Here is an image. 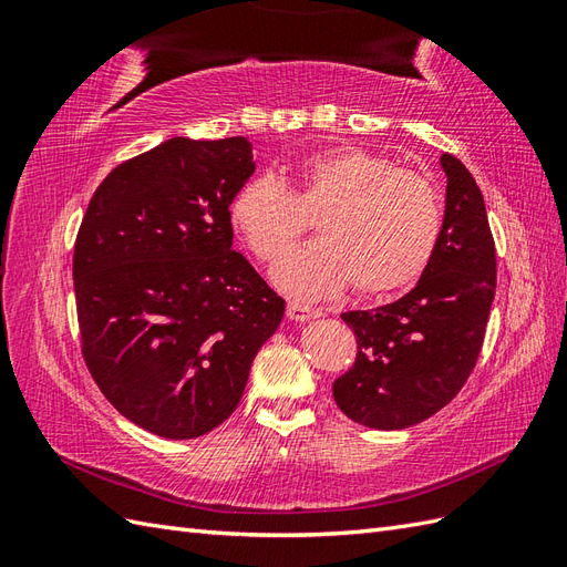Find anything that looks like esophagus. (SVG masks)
Wrapping results in <instances>:
<instances>
[{"instance_id": "34e87169", "label": "esophagus", "mask_w": 567, "mask_h": 567, "mask_svg": "<svg viewBox=\"0 0 567 567\" xmlns=\"http://www.w3.org/2000/svg\"><path fill=\"white\" fill-rule=\"evenodd\" d=\"M286 315H288L290 321H310V319L321 317V310H317V307H310V305H302V302L290 300Z\"/></svg>"}]
</instances>
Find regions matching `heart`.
Instances as JSON below:
<instances>
[{"label": "heart", "instance_id": "obj_1", "mask_svg": "<svg viewBox=\"0 0 567 567\" xmlns=\"http://www.w3.org/2000/svg\"><path fill=\"white\" fill-rule=\"evenodd\" d=\"M290 188L269 173L246 179L229 217L260 260H279L319 219V241L290 252L274 279L300 298H323L350 281L359 293L383 296L414 284L431 262L442 231L433 182L394 167L381 153L333 146L296 165Z\"/></svg>", "mask_w": 567, "mask_h": 567}]
</instances>
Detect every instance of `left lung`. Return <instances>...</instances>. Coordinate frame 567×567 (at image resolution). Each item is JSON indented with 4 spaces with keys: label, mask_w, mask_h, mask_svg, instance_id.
Wrapping results in <instances>:
<instances>
[{
    "label": "left lung",
    "mask_w": 567,
    "mask_h": 567,
    "mask_svg": "<svg viewBox=\"0 0 567 567\" xmlns=\"http://www.w3.org/2000/svg\"><path fill=\"white\" fill-rule=\"evenodd\" d=\"M447 175L440 241L406 296L340 315L357 336V362L333 383L342 414L375 431H402L447 406L483 348L496 288V255L480 186L458 158Z\"/></svg>",
    "instance_id": "1"
}]
</instances>
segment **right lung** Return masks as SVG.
I'll use <instances>...</instances> for the list:
<instances>
[{
	"mask_svg": "<svg viewBox=\"0 0 567 567\" xmlns=\"http://www.w3.org/2000/svg\"><path fill=\"white\" fill-rule=\"evenodd\" d=\"M255 173L246 136H173L101 182L73 255L82 354L134 425L194 440L241 402L286 302L234 246L229 205Z\"/></svg>",
	"mask_w": 567,
	"mask_h": 567,
	"instance_id": "obj_1",
	"label": "right lung"
}]
</instances>
